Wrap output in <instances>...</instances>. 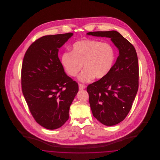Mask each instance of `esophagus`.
<instances>
[{"mask_svg":"<svg viewBox=\"0 0 160 160\" xmlns=\"http://www.w3.org/2000/svg\"><path fill=\"white\" fill-rule=\"evenodd\" d=\"M78 87H79L80 90H83V89H84L86 88V86L84 85V84H78Z\"/></svg>","mask_w":160,"mask_h":160,"instance_id":"34e87169","label":"esophagus"}]
</instances>
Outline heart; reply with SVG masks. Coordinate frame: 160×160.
I'll return each instance as SVG.
<instances>
[{"instance_id":"1","label":"heart","mask_w":160,"mask_h":160,"mask_svg":"<svg viewBox=\"0 0 160 160\" xmlns=\"http://www.w3.org/2000/svg\"><path fill=\"white\" fill-rule=\"evenodd\" d=\"M116 50L109 43L95 39H81L75 42L71 52L61 56V63L67 74L76 77L83 68L79 76L82 82H88L94 77L102 79L108 75L114 67Z\"/></svg>"}]
</instances>
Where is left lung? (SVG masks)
Listing matches in <instances>:
<instances>
[{"label":"left lung","instance_id":"1","mask_svg":"<svg viewBox=\"0 0 160 160\" xmlns=\"http://www.w3.org/2000/svg\"><path fill=\"white\" fill-rule=\"evenodd\" d=\"M87 34L111 38L119 50L108 75L87 87L93 116L105 125H115L127 117L137 94L139 77L137 53L133 45L117 31L89 32Z\"/></svg>","mask_w":160,"mask_h":160}]
</instances>
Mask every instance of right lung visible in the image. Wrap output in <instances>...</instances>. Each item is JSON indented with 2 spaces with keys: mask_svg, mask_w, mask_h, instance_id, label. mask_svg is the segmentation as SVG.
Wrapping results in <instances>:
<instances>
[{
  "mask_svg": "<svg viewBox=\"0 0 160 160\" xmlns=\"http://www.w3.org/2000/svg\"><path fill=\"white\" fill-rule=\"evenodd\" d=\"M72 33L38 38L23 58L21 82L24 97L35 121L48 129L60 128L69 119V107L78 91L58 57L59 48Z\"/></svg>",
  "mask_w": 160,
  "mask_h": 160,
  "instance_id": "add662e5",
  "label": "right lung"
}]
</instances>
